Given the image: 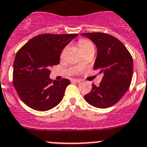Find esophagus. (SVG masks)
Returning <instances> with one entry per match:
<instances>
[{
    "instance_id": "34e87169",
    "label": "esophagus",
    "mask_w": 147,
    "mask_h": 147,
    "mask_svg": "<svg viewBox=\"0 0 147 147\" xmlns=\"http://www.w3.org/2000/svg\"><path fill=\"white\" fill-rule=\"evenodd\" d=\"M73 82H82L81 80H78V79H73L72 80Z\"/></svg>"
}]
</instances>
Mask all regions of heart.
Listing matches in <instances>:
<instances>
[{"label":"heart","instance_id":"b5f03b06","mask_svg":"<svg viewBox=\"0 0 147 147\" xmlns=\"http://www.w3.org/2000/svg\"><path fill=\"white\" fill-rule=\"evenodd\" d=\"M79 45H80V49L82 51L88 50V49H93L94 50V45L91 41H90L89 40H86V39H82L79 41Z\"/></svg>","mask_w":147,"mask_h":147}]
</instances>
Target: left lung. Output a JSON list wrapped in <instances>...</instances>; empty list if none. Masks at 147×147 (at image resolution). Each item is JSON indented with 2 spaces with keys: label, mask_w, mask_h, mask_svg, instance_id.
<instances>
[{
  "label": "left lung",
  "mask_w": 147,
  "mask_h": 147,
  "mask_svg": "<svg viewBox=\"0 0 147 147\" xmlns=\"http://www.w3.org/2000/svg\"><path fill=\"white\" fill-rule=\"evenodd\" d=\"M94 42L97 56L93 68L103 74L98 87L92 84V90L85 96L90 105L107 108L117 103L129 88L133 74L132 57L124 44L111 35L101 32L82 33Z\"/></svg>",
  "instance_id": "1"
}]
</instances>
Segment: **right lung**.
I'll use <instances>...</instances> for the list:
<instances>
[{
    "instance_id": "1",
    "label": "right lung",
    "mask_w": 147,
    "mask_h": 147,
    "mask_svg": "<svg viewBox=\"0 0 147 147\" xmlns=\"http://www.w3.org/2000/svg\"><path fill=\"white\" fill-rule=\"evenodd\" d=\"M77 34L37 35L18 51L13 65V85L27 106L46 111L62 101L67 79L54 82L49 78L52 66L59 63L60 54Z\"/></svg>"
}]
</instances>
